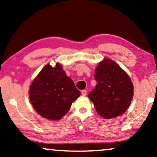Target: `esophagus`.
Instances as JSON below:
<instances>
[{"mask_svg":"<svg viewBox=\"0 0 157 157\" xmlns=\"http://www.w3.org/2000/svg\"><path fill=\"white\" fill-rule=\"evenodd\" d=\"M82 95H83V96H85L86 94V90H82Z\"/></svg>","mask_w":157,"mask_h":157,"instance_id":"34e87169","label":"esophagus"}]
</instances>
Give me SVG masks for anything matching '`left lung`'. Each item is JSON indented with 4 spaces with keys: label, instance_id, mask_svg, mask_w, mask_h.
Listing matches in <instances>:
<instances>
[{
    "label": "left lung",
    "instance_id": "obj_1",
    "mask_svg": "<svg viewBox=\"0 0 157 157\" xmlns=\"http://www.w3.org/2000/svg\"><path fill=\"white\" fill-rule=\"evenodd\" d=\"M95 88L88 94L96 111L106 119L122 115L133 97V85L128 74L111 59L100 62L95 70Z\"/></svg>",
    "mask_w": 157,
    "mask_h": 157
}]
</instances>
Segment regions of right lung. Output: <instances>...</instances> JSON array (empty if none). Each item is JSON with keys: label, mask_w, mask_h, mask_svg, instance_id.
<instances>
[{"label": "right lung", "mask_w": 157, "mask_h": 157, "mask_svg": "<svg viewBox=\"0 0 157 157\" xmlns=\"http://www.w3.org/2000/svg\"><path fill=\"white\" fill-rule=\"evenodd\" d=\"M79 95L80 92L59 63L54 67L46 65L29 89V99L34 109L42 117L52 121L64 116Z\"/></svg>", "instance_id": "obj_1"}]
</instances>
